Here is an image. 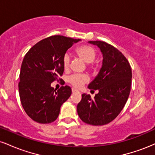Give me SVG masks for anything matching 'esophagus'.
I'll return each mask as SVG.
<instances>
[{
  "mask_svg": "<svg viewBox=\"0 0 155 155\" xmlns=\"http://www.w3.org/2000/svg\"><path fill=\"white\" fill-rule=\"evenodd\" d=\"M79 92V91H78V90H76V89L72 88V92H73V93H74V92Z\"/></svg>",
  "mask_w": 155,
  "mask_h": 155,
  "instance_id": "obj_1",
  "label": "esophagus"
}]
</instances>
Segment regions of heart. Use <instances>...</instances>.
<instances>
[{"label":"heart","mask_w":155,"mask_h":155,"mask_svg":"<svg viewBox=\"0 0 155 155\" xmlns=\"http://www.w3.org/2000/svg\"><path fill=\"white\" fill-rule=\"evenodd\" d=\"M76 53L79 55V58L86 63H91L95 60L96 53L95 51L90 46H81L76 49ZM71 56L68 53L64 54L63 58V68L67 70L70 66ZM88 77L86 75H78L74 74L68 78L69 83H71L73 86L76 88H80L83 86L84 84L88 81Z\"/></svg>","instance_id":"b5f03b06"}]
</instances>
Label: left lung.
<instances>
[{"mask_svg": "<svg viewBox=\"0 0 155 155\" xmlns=\"http://www.w3.org/2000/svg\"><path fill=\"white\" fill-rule=\"evenodd\" d=\"M103 54L102 65L95 78L89 84L90 90H98L94 100L82 94L77 105L81 120L92 125H104L120 114L128 99L132 82L130 65L122 52L104 41H90Z\"/></svg>", "mask_w": 155, "mask_h": 155, "instance_id": "obj_1", "label": "left lung"}]
</instances>
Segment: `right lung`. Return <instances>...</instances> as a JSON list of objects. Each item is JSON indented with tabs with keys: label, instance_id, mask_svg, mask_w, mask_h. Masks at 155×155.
<instances>
[{
	"label": "right lung",
	"instance_id": "obj_1",
	"mask_svg": "<svg viewBox=\"0 0 155 155\" xmlns=\"http://www.w3.org/2000/svg\"><path fill=\"white\" fill-rule=\"evenodd\" d=\"M81 39L54 35L40 41L28 51L19 74V93L25 111L41 124L54 122L60 107L71 95L70 87L51 86L64 71L63 58L69 48Z\"/></svg>",
	"mask_w": 155,
	"mask_h": 155
}]
</instances>
